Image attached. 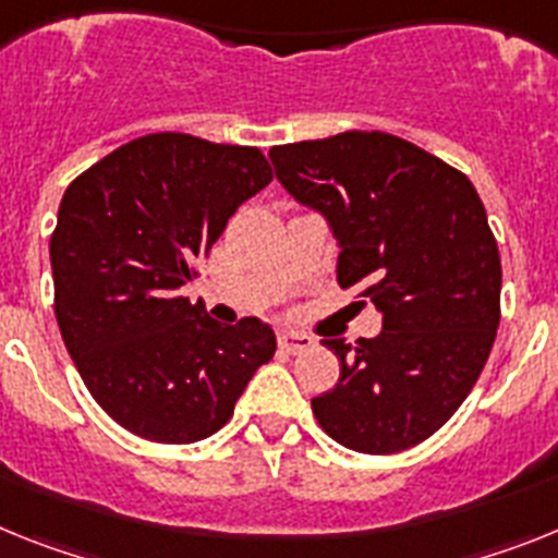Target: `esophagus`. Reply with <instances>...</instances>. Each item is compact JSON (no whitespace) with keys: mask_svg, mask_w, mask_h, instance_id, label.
I'll list each match as a JSON object with an SVG mask.
<instances>
[{"mask_svg":"<svg viewBox=\"0 0 558 558\" xmlns=\"http://www.w3.org/2000/svg\"><path fill=\"white\" fill-rule=\"evenodd\" d=\"M278 342L286 353H303L308 351V348H314V339L308 337V333H298V331H283L278 337Z\"/></svg>","mask_w":558,"mask_h":558,"instance_id":"34e87169","label":"esophagus"}]
</instances>
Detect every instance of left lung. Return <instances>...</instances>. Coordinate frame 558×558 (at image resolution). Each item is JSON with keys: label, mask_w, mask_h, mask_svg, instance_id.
<instances>
[{"label": "left lung", "mask_w": 558, "mask_h": 558, "mask_svg": "<svg viewBox=\"0 0 558 558\" xmlns=\"http://www.w3.org/2000/svg\"><path fill=\"white\" fill-rule=\"evenodd\" d=\"M269 159L331 221L353 306L385 317L353 348L323 339L339 381L312 399L314 415L353 452H404L458 413L492 353L502 266L486 207L466 173L387 132L275 145Z\"/></svg>", "instance_id": "obj_1"}]
</instances>
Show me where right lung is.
<instances>
[{
    "label": "right lung",
    "mask_w": 558,
    "mask_h": 558,
    "mask_svg": "<svg viewBox=\"0 0 558 558\" xmlns=\"http://www.w3.org/2000/svg\"><path fill=\"white\" fill-rule=\"evenodd\" d=\"M272 182L252 145L145 134L66 187L50 239L56 319L92 399L154 444L219 433L278 339L182 298L227 219Z\"/></svg>",
    "instance_id": "1"
}]
</instances>
